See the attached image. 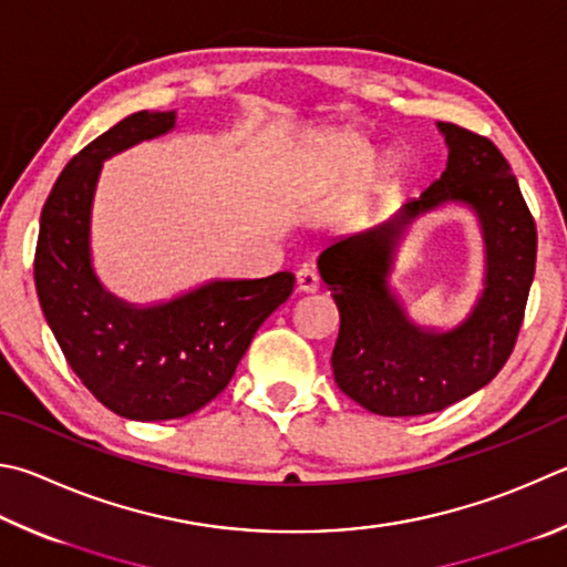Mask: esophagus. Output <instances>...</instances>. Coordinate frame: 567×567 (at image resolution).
<instances>
[{
    "instance_id": "obj_1",
    "label": "esophagus",
    "mask_w": 567,
    "mask_h": 567,
    "mask_svg": "<svg viewBox=\"0 0 567 567\" xmlns=\"http://www.w3.org/2000/svg\"><path fill=\"white\" fill-rule=\"evenodd\" d=\"M297 290L305 295H312L319 290V275L312 270V267H302V270L297 272Z\"/></svg>"
}]
</instances>
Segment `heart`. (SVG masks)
<instances>
[{"label": "heart", "instance_id": "obj_1", "mask_svg": "<svg viewBox=\"0 0 567 567\" xmlns=\"http://www.w3.org/2000/svg\"><path fill=\"white\" fill-rule=\"evenodd\" d=\"M374 151L364 138L352 136H334L319 143V173L324 183H347L362 176L369 163H372ZM391 173V166H382L379 181H384Z\"/></svg>", "mask_w": 567, "mask_h": 567}]
</instances>
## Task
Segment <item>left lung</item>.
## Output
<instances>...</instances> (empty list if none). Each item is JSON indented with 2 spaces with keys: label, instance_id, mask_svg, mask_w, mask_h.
<instances>
[{
  "label": "left lung",
  "instance_id": "obj_1",
  "mask_svg": "<svg viewBox=\"0 0 567 567\" xmlns=\"http://www.w3.org/2000/svg\"><path fill=\"white\" fill-rule=\"evenodd\" d=\"M439 128L449 143L441 178L389 223L329 245L317 260L339 310L334 382L379 416L434 414L486 386L516 347L535 272L538 233L508 161L481 133L456 123ZM446 199H463L480 213L489 275L467 322L436 336L408 322L385 272L405 225Z\"/></svg>",
  "mask_w": 567,
  "mask_h": 567
}]
</instances>
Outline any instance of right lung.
<instances>
[{
  "label": "right lung",
  "instance_id": "add662e5",
  "mask_svg": "<svg viewBox=\"0 0 567 567\" xmlns=\"http://www.w3.org/2000/svg\"><path fill=\"white\" fill-rule=\"evenodd\" d=\"M176 113L118 121L61 171L41 210L34 282L69 367L113 414L163 421L195 414L228 386L295 277L205 285L168 305L136 310L101 290L89 262V210L101 161L173 128Z\"/></svg>",
  "mask_w": 567,
  "mask_h": 567
}]
</instances>
